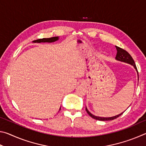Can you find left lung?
Wrapping results in <instances>:
<instances>
[{
	"label": "left lung",
	"mask_w": 146,
	"mask_h": 146,
	"mask_svg": "<svg viewBox=\"0 0 146 146\" xmlns=\"http://www.w3.org/2000/svg\"><path fill=\"white\" fill-rule=\"evenodd\" d=\"M116 48H117V55H116V57H115L116 60H119V61H121V62H126L127 64H131V65L133 66V67L135 68V69L136 70H137V73H138L137 68V66H136V65H135V61L133 59L132 56L129 55V53H128L127 51L124 50V49L120 48L118 46H116ZM86 111H87L88 114L90 115L91 117H92L93 118H94V119H96V120H102V121L114 120V119H115V118H117L118 117H120V116L121 115H122L123 113L125 111H123V113H121L120 114L118 115H116V116H115V117H97V116H95V115H93V114H91V113L88 110L87 108H86Z\"/></svg>",
	"instance_id": "8db88e82"
}]
</instances>
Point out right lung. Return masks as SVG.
<instances>
[{
  "mask_svg": "<svg viewBox=\"0 0 146 146\" xmlns=\"http://www.w3.org/2000/svg\"><path fill=\"white\" fill-rule=\"evenodd\" d=\"M58 40V36H54V37H51V38H40V39H37V40H33V42L35 43L37 42V43H40V42H55L56 40Z\"/></svg>",
  "mask_w": 146,
  "mask_h": 146,
  "instance_id": "1",
  "label": "right lung"
}]
</instances>
